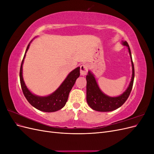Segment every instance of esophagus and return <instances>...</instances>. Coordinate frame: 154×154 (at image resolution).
Returning <instances> with one entry per match:
<instances>
[{
  "label": "esophagus",
  "mask_w": 154,
  "mask_h": 154,
  "mask_svg": "<svg viewBox=\"0 0 154 154\" xmlns=\"http://www.w3.org/2000/svg\"><path fill=\"white\" fill-rule=\"evenodd\" d=\"M88 71V67L86 64H82L80 66V74L82 76H85Z\"/></svg>",
  "instance_id": "1"
}]
</instances>
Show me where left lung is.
I'll list each match as a JSON object with an SVG mask.
<instances>
[{
    "mask_svg": "<svg viewBox=\"0 0 154 154\" xmlns=\"http://www.w3.org/2000/svg\"><path fill=\"white\" fill-rule=\"evenodd\" d=\"M122 44L127 46L131 58L132 75L128 88L122 94L116 97H110L105 94L97 85L96 78L90 71L86 76L87 80V101L93 110L100 112H110L117 109L127 101L131 92L134 80V66L132 58L130 49L127 41H122Z\"/></svg>",
    "mask_w": 154,
    "mask_h": 154,
    "instance_id": "8db88e82",
    "label": "left lung"
}]
</instances>
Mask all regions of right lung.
I'll return each mask as SVG.
<instances>
[{"instance_id":"1","label":"right lung","mask_w":154,"mask_h":154,"mask_svg":"<svg viewBox=\"0 0 154 154\" xmlns=\"http://www.w3.org/2000/svg\"><path fill=\"white\" fill-rule=\"evenodd\" d=\"M31 42L27 45L20 69V81L22 92L29 103L36 109L45 112H53L59 110L66 105L69 92L75 83L76 79L80 76V67L70 72L60 86L51 94L47 96H39L33 94L26 87L22 76V65Z\"/></svg>"}]
</instances>
